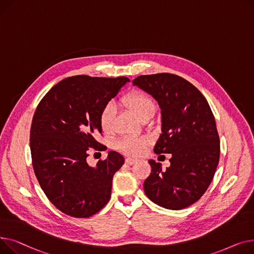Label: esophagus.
Returning a JSON list of instances; mask_svg holds the SVG:
<instances>
[{
  "label": "esophagus",
  "mask_w": 254,
  "mask_h": 254,
  "mask_svg": "<svg viewBox=\"0 0 254 254\" xmlns=\"http://www.w3.org/2000/svg\"><path fill=\"white\" fill-rule=\"evenodd\" d=\"M125 162L128 164V165H132V164H134V163L136 162V160L135 159H132V158H127L125 160Z\"/></svg>",
  "instance_id": "obj_1"
}]
</instances>
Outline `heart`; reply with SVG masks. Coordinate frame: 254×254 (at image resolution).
<instances>
[{
    "label": "heart",
    "mask_w": 254,
    "mask_h": 254,
    "mask_svg": "<svg viewBox=\"0 0 254 254\" xmlns=\"http://www.w3.org/2000/svg\"><path fill=\"white\" fill-rule=\"evenodd\" d=\"M126 101L139 119L144 116L155 114L156 103L151 96L143 92H131L126 96ZM116 107L115 103L110 101L104 106L99 114V125L103 132H111L115 123ZM148 140L145 137L128 135L118 142V148L129 156H139L147 145Z\"/></svg>",
    "instance_id": "heart-1"
}]
</instances>
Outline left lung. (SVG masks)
<instances>
[{
	"mask_svg": "<svg viewBox=\"0 0 254 254\" xmlns=\"http://www.w3.org/2000/svg\"><path fill=\"white\" fill-rule=\"evenodd\" d=\"M159 103L162 133L156 154H171L170 166L155 160L143 184L157 205L180 210L197 202L212 182L219 161V136L212 111L198 89L173 73L143 74L132 81Z\"/></svg>",
	"mask_w": 254,
	"mask_h": 254,
	"instance_id": "8db88e82",
	"label": "left lung"
}]
</instances>
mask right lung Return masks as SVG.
<instances>
[{
	"instance_id": "1",
	"label": "right lung",
	"mask_w": 254,
	"mask_h": 254,
	"mask_svg": "<svg viewBox=\"0 0 254 254\" xmlns=\"http://www.w3.org/2000/svg\"><path fill=\"white\" fill-rule=\"evenodd\" d=\"M129 81L126 77H68L38 104L29 134L34 171L45 195L66 215L92 216L111 198L113 176L124 157L111 151L94 167L86 158L90 147L107 150L95 139L101 133L99 114Z\"/></svg>"
}]
</instances>
